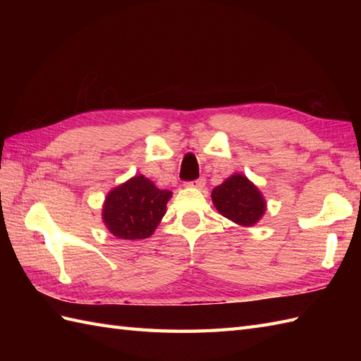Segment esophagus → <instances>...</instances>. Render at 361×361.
Returning <instances> with one entry per match:
<instances>
[{
    "instance_id": "1",
    "label": "esophagus",
    "mask_w": 361,
    "mask_h": 361,
    "mask_svg": "<svg viewBox=\"0 0 361 361\" xmlns=\"http://www.w3.org/2000/svg\"><path fill=\"white\" fill-rule=\"evenodd\" d=\"M204 183H206V180H204V178H198V180H194V181H189V183H186V186H188V188H197V189H202V188H204Z\"/></svg>"
}]
</instances>
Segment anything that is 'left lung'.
<instances>
[{"label": "left lung", "instance_id": "obj_1", "mask_svg": "<svg viewBox=\"0 0 361 361\" xmlns=\"http://www.w3.org/2000/svg\"><path fill=\"white\" fill-rule=\"evenodd\" d=\"M212 203L221 216L240 226H252L267 209L264 195L242 173H234L212 190Z\"/></svg>", "mask_w": 361, "mask_h": 361}]
</instances>
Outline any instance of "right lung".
I'll return each mask as SVG.
<instances>
[{"instance_id": "1", "label": "right lung", "mask_w": 361, "mask_h": 361, "mask_svg": "<svg viewBox=\"0 0 361 361\" xmlns=\"http://www.w3.org/2000/svg\"><path fill=\"white\" fill-rule=\"evenodd\" d=\"M171 197V190L158 189L144 175H136L106 195L104 224L118 239H147L164 217Z\"/></svg>"}]
</instances>
